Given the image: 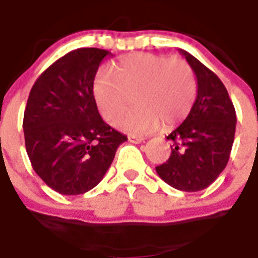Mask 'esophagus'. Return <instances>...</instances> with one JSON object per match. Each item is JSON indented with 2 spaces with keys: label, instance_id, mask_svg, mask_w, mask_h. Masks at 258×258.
<instances>
[{
  "label": "esophagus",
  "instance_id": "1",
  "mask_svg": "<svg viewBox=\"0 0 258 258\" xmlns=\"http://www.w3.org/2000/svg\"><path fill=\"white\" fill-rule=\"evenodd\" d=\"M127 139H129V141L133 144H140V143H143L144 140H145L143 136H136V135H131Z\"/></svg>",
  "mask_w": 258,
  "mask_h": 258
}]
</instances>
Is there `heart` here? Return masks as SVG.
<instances>
[{
  "label": "heart",
  "mask_w": 258,
  "mask_h": 258,
  "mask_svg": "<svg viewBox=\"0 0 258 258\" xmlns=\"http://www.w3.org/2000/svg\"><path fill=\"white\" fill-rule=\"evenodd\" d=\"M136 106L118 123L132 133H148L161 125L172 126L187 117L197 97L191 67L179 57L131 53L99 71L93 82V97L105 121L115 123L131 105Z\"/></svg>",
  "instance_id": "heart-1"
}]
</instances>
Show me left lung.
<instances>
[{"label":"left lung","instance_id":"left-lung-1","mask_svg":"<svg viewBox=\"0 0 258 258\" xmlns=\"http://www.w3.org/2000/svg\"><path fill=\"white\" fill-rule=\"evenodd\" d=\"M179 52L197 77V99L187 118L167 137L173 141L172 152L156 172L173 188L195 192L209 187L226 167L237 117L221 79L191 53Z\"/></svg>","mask_w":258,"mask_h":258}]
</instances>
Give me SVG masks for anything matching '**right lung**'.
I'll return each instance as SVG.
<instances>
[{
	"instance_id": "1",
	"label": "right lung",
	"mask_w": 258,
	"mask_h": 258,
	"mask_svg": "<svg viewBox=\"0 0 258 258\" xmlns=\"http://www.w3.org/2000/svg\"><path fill=\"white\" fill-rule=\"evenodd\" d=\"M106 49L79 48L44 71L24 111L25 148L35 172L61 195H81L103 179L126 136L99 115L93 82Z\"/></svg>"
}]
</instances>
